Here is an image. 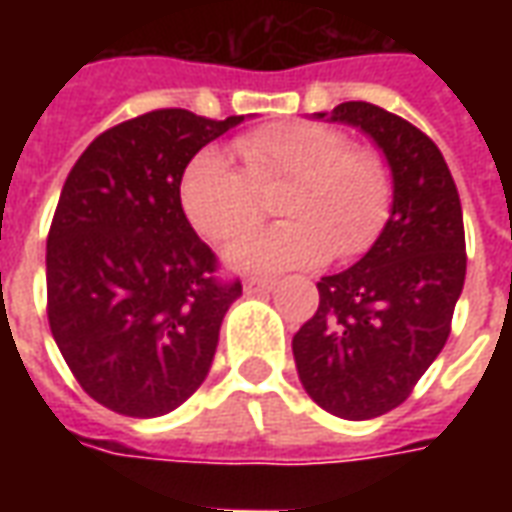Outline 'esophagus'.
<instances>
[{
	"label": "esophagus",
	"mask_w": 512,
	"mask_h": 512,
	"mask_svg": "<svg viewBox=\"0 0 512 512\" xmlns=\"http://www.w3.org/2000/svg\"><path fill=\"white\" fill-rule=\"evenodd\" d=\"M274 279H246L244 282V293H268V290H274Z\"/></svg>",
	"instance_id": "esophagus-1"
}]
</instances>
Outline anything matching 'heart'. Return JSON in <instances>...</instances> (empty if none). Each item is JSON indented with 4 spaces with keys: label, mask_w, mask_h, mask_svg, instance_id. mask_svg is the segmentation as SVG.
Listing matches in <instances>:
<instances>
[{
    "label": "heart",
    "mask_w": 512,
    "mask_h": 512,
    "mask_svg": "<svg viewBox=\"0 0 512 512\" xmlns=\"http://www.w3.org/2000/svg\"><path fill=\"white\" fill-rule=\"evenodd\" d=\"M244 161L219 147L191 158L180 178L189 222L216 244L252 230L263 216L260 191L290 180L277 211L288 222L246 235L227 249V266L246 274H277L321 266L337 252H367L392 211V175L376 150L323 123H271L235 139Z\"/></svg>",
    "instance_id": "obj_1"
}]
</instances>
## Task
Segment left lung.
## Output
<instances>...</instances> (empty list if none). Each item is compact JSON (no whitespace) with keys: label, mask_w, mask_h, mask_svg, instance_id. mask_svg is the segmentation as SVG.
<instances>
[{"label":"left lung","mask_w":512,"mask_h":512,"mask_svg":"<svg viewBox=\"0 0 512 512\" xmlns=\"http://www.w3.org/2000/svg\"><path fill=\"white\" fill-rule=\"evenodd\" d=\"M315 120L365 131L392 172V211L367 255L318 282L321 304L293 334L307 395L343 419L397 408L450 337L466 279L461 197L450 167L417 126L348 101Z\"/></svg>","instance_id":"8db88e82"}]
</instances>
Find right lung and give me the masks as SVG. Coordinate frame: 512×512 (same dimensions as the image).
<instances>
[{
    "label": "right lung",
    "instance_id": "right-lung-1",
    "mask_svg": "<svg viewBox=\"0 0 512 512\" xmlns=\"http://www.w3.org/2000/svg\"><path fill=\"white\" fill-rule=\"evenodd\" d=\"M238 123L147 112L95 136L62 186L46 241L49 326L84 392L117 414H169L211 370L241 282L216 279L180 178Z\"/></svg>",
    "mask_w": 512,
    "mask_h": 512
}]
</instances>
